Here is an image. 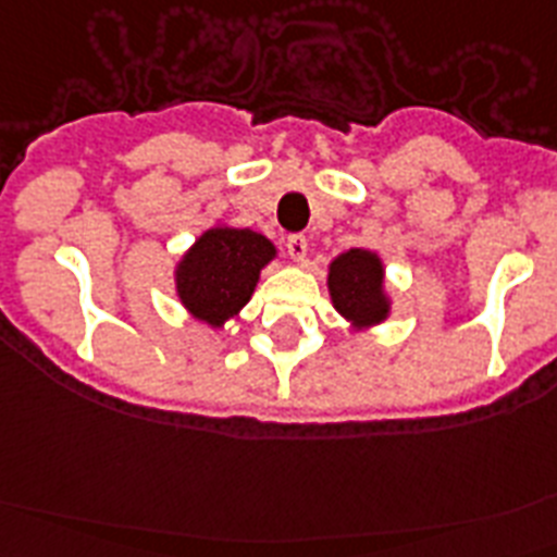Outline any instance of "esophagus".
Wrapping results in <instances>:
<instances>
[{
  "label": "esophagus",
  "mask_w": 557,
  "mask_h": 557,
  "mask_svg": "<svg viewBox=\"0 0 557 557\" xmlns=\"http://www.w3.org/2000/svg\"><path fill=\"white\" fill-rule=\"evenodd\" d=\"M285 251H288V258L292 260H306V255H308V240H306V235H288V238H285Z\"/></svg>",
  "instance_id": "obj_1"
}]
</instances>
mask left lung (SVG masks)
<instances>
[{
    "mask_svg": "<svg viewBox=\"0 0 557 557\" xmlns=\"http://www.w3.org/2000/svg\"><path fill=\"white\" fill-rule=\"evenodd\" d=\"M327 292L333 308L356 331L381 325L389 317V297L384 292V263L375 251H342L327 269Z\"/></svg>",
    "mask_w": 557,
    "mask_h": 557,
    "instance_id": "obj_1",
    "label": "left lung"
}]
</instances>
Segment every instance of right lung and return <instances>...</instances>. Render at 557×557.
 I'll list each match as a JSON object with an SVG mask.
<instances>
[{
    "mask_svg": "<svg viewBox=\"0 0 557 557\" xmlns=\"http://www.w3.org/2000/svg\"><path fill=\"white\" fill-rule=\"evenodd\" d=\"M277 249L260 232L212 226L176 265V294L182 306L212 327H224L249 302L260 269Z\"/></svg>",
    "mask_w": 557,
    "mask_h": 557,
    "instance_id": "1",
    "label": "right lung"
}]
</instances>
